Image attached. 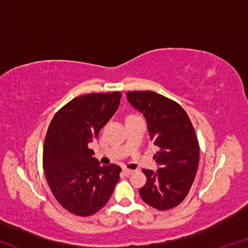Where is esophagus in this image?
Segmentation results:
<instances>
[{
	"label": "esophagus",
	"mask_w": 248,
	"mask_h": 248,
	"mask_svg": "<svg viewBox=\"0 0 248 248\" xmlns=\"http://www.w3.org/2000/svg\"><path fill=\"white\" fill-rule=\"evenodd\" d=\"M123 171H124V174L125 176H129V175H131V174L134 173V170H129V169H124Z\"/></svg>",
	"instance_id": "esophagus-1"
}]
</instances>
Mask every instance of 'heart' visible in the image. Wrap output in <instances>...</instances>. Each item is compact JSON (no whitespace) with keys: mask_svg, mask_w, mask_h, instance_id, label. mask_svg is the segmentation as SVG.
<instances>
[{"mask_svg":"<svg viewBox=\"0 0 248 248\" xmlns=\"http://www.w3.org/2000/svg\"><path fill=\"white\" fill-rule=\"evenodd\" d=\"M133 116H134V115H130V116H129V117H133Z\"/></svg>","mask_w":248,"mask_h":248,"instance_id":"1","label":"heart"}]
</instances>
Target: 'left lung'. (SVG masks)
Segmentation results:
<instances>
[{
  "label": "left lung",
  "instance_id": "obj_1",
  "mask_svg": "<svg viewBox=\"0 0 248 248\" xmlns=\"http://www.w3.org/2000/svg\"><path fill=\"white\" fill-rule=\"evenodd\" d=\"M128 102L146 119L150 139L158 151L159 169L142 170L146 184L139 190L145 203L170 210L186 198L199 164V143L194 125L178 103L152 91L127 93Z\"/></svg>",
  "mask_w": 248,
  "mask_h": 248
}]
</instances>
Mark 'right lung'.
Here are the masks:
<instances>
[{"instance_id": "obj_1", "label": "right lung", "mask_w": 248, "mask_h": 248, "mask_svg": "<svg viewBox=\"0 0 248 248\" xmlns=\"http://www.w3.org/2000/svg\"><path fill=\"white\" fill-rule=\"evenodd\" d=\"M120 92L73 98L53 116L46 134L43 165L54 198L78 217L102 209L119 180L120 166H102L90 149L118 109Z\"/></svg>"}]
</instances>
